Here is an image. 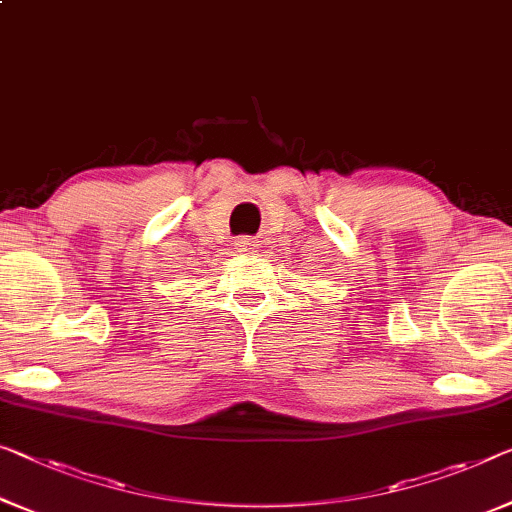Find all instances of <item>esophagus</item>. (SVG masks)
I'll use <instances>...</instances> for the list:
<instances>
[{"instance_id": "34e87169", "label": "esophagus", "mask_w": 512, "mask_h": 512, "mask_svg": "<svg viewBox=\"0 0 512 512\" xmlns=\"http://www.w3.org/2000/svg\"><path fill=\"white\" fill-rule=\"evenodd\" d=\"M234 246H236V250H239V253L250 255V253H255L259 243L253 239V236H239V239L234 241Z\"/></svg>"}]
</instances>
